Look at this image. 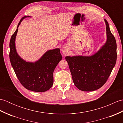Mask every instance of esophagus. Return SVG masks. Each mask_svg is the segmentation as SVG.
I'll return each instance as SVG.
<instances>
[{
    "instance_id": "obj_1",
    "label": "esophagus",
    "mask_w": 123,
    "mask_h": 123,
    "mask_svg": "<svg viewBox=\"0 0 123 123\" xmlns=\"http://www.w3.org/2000/svg\"><path fill=\"white\" fill-rule=\"evenodd\" d=\"M62 53L64 55H67L68 54V49L66 46H64V47H62Z\"/></svg>"
}]
</instances>
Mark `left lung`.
Returning a JSON list of instances; mask_svg holds the SVG:
<instances>
[{"label": "left lung", "instance_id": "1", "mask_svg": "<svg viewBox=\"0 0 123 123\" xmlns=\"http://www.w3.org/2000/svg\"><path fill=\"white\" fill-rule=\"evenodd\" d=\"M106 43L91 56H66L74 85L83 91H94L103 86L115 66L117 44L107 21Z\"/></svg>", "mask_w": 123, "mask_h": 123}]
</instances>
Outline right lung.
<instances>
[{"mask_svg": "<svg viewBox=\"0 0 123 123\" xmlns=\"http://www.w3.org/2000/svg\"><path fill=\"white\" fill-rule=\"evenodd\" d=\"M23 17L18 23L17 28L12 35L9 43V58L15 74L23 86L35 92H44L49 89L53 84V71L62 57L59 49L49 50L35 63L27 62L18 55L15 48V38L18 27Z\"/></svg>", "mask_w": 123, "mask_h": 123, "instance_id": "right-lung-1", "label": "right lung"}]
</instances>
